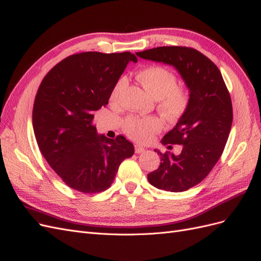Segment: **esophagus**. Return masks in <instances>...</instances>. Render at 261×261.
Returning a JSON list of instances; mask_svg holds the SVG:
<instances>
[{
    "label": "esophagus",
    "instance_id": "1",
    "mask_svg": "<svg viewBox=\"0 0 261 261\" xmlns=\"http://www.w3.org/2000/svg\"><path fill=\"white\" fill-rule=\"evenodd\" d=\"M144 151H146V149H145L144 147L135 146V152H136V153H143Z\"/></svg>",
    "mask_w": 261,
    "mask_h": 261
}]
</instances>
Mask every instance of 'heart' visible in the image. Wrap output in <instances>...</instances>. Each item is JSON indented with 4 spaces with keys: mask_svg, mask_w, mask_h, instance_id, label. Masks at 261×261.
Segmentation results:
<instances>
[{
    "mask_svg": "<svg viewBox=\"0 0 261 261\" xmlns=\"http://www.w3.org/2000/svg\"><path fill=\"white\" fill-rule=\"evenodd\" d=\"M137 78L150 96L159 100L158 108L168 120L175 121L186 112L189 105L188 91L176 86V76L171 70L162 66H150L140 70ZM126 85L127 80L125 77L118 78L110 94V100L114 103L120 100ZM161 127L162 124L156 117L132 116L125 122L126 134L138 141H148Z\"/></svg>",
    "mask_w": 261,
    "mask_h": 261,
    "instance_id": "heart-1",
    "label": "heart"
}]
</instances>
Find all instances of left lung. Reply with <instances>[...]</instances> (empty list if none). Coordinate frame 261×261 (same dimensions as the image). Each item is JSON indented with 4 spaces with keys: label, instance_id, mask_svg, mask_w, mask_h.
Segmentation results:
<instances>
[{
    "label": "left lung",
    "instance_id": "1",
    "mask_svg": "<svg viewBox=\"0 0 261 261\" xmlns=\"http://www.w3.org/2000/svg\"><path fill=\"white\" fill-rule=\"evenodd\" d=\"M136 54L175 67L189 90L186 112L161 140L163 145H181V152L154 150L161 163L148 174L156 188L185 192L209 174L223 152L233 121L230 93L215 63L193 48L158 46Z\"/></svg>",
    "mask_w": 261,
    "mask_h": 261
}]
</instances>
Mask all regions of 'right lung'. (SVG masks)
<instances>
[{
  "label": "right lung",
  "mask_w": 261,
  "mask_h": 261,
  "mask_svg": "<svg viewBox=\"0 0 261 261\" xmlns=\"http://www.w3.org/2000/svg\"><path fill=\"white\" fill-rule=\"evenodd\" d=\"M135 54L83 52L69 55L45 75L33 110L37 143L55 173L70 188L100 193L134 154L124 136L98 135L94 112L106 107L116 81Z\"/></svg>",
  "instance_id": "add662e5"
}]
</instances>
